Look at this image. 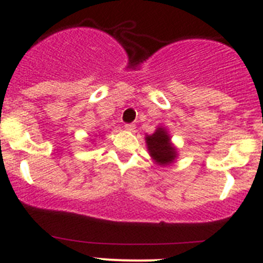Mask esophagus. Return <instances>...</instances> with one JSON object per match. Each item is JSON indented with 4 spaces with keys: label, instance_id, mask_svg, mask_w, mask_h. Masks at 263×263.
I'll return each instance as SVG.
<instances>
[{
    "label": "esophagus",
    "instance_id": "1",
    "mask_svg": "<svg viewBox=\"0 0 263 263\" xmlns=\"http://www.w3.org/2000/svg\"><path fill=\"white\" fill-rule=\"evenodd\" d=\"M124 128L129 132H134L136 127H135V124H132V123H127V124H124Z\"/></svg>",
    "mask_w": 263,
    "mask_h": 263
}]
</instances>
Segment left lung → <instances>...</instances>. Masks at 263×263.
Returning <instances> with one entry per match:
<instances>
[{"label": "left lung", "instance_id": "8db88e82", "mask_svg": "<svg viewBox=\"0 0 263 263\" xmlns=\"http://www.w3.org/2000/svg\"><path fill=\"white\" fill-rule=\"evenodd\" d=\"M147 150L150 157L157 164L170 165L177 158V149L171 142V137L164 127H158L153 135H146L145 137Z\"/></svg>", "mask_w": 263, "mask_h": 263}]
</instances>
